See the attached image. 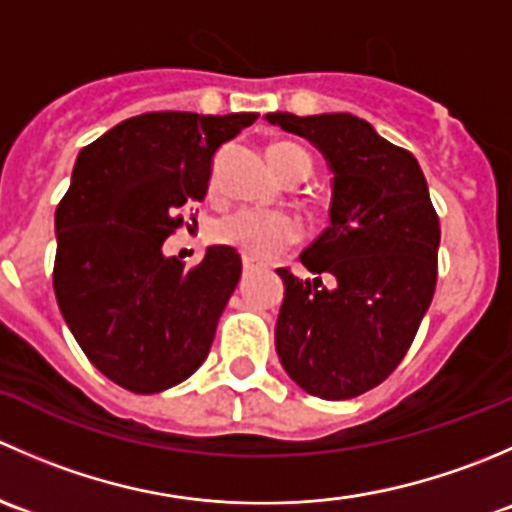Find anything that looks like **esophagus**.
Masks as SVG:
<instances>
[{
    "label": "esophagus",
    "mask_w": 512,
    "mask_h": 512,
    "mask_svg": "<svg viewBox=\"0 0 512 512\" xmlns=\"http://www.w3.org/2000/svg\"><path fill=\"white\" fill-rule=\"evenodd\" d=\"M260 262H255V260H242V270H245V275H250V272H255V270H260Z\"/></svg>",
    "instance_id": "34e87169"
}]
</instances>
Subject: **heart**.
Wrapping results in <instances>:
<instances>
[{"label": "heart", "instance_id": "obj_1", "mask_svg": "<svg viewBox=\"0 0 512 512\" xmlns=\"http://www.w3.org/2000/svg\"><path fill=\"white\" fill-rule=\"evenodd\" d=\"M267 158L280 178H287L297 168L309 175V168H312L307 151L292 143H272ZM210 237L218 245L237 250L247 260H270L287 245L297 242L299 225L285 213L242 208L220 218L210 230Z\"/></svg>", "mask_w": 512, "mask_h": 512}]
</instances>
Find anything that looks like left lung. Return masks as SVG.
<instances>
[{"label":"left lung","mask_w":512,"mask_h":512,"mask_svg":"<svg viewBox=\"0 0 512 512\" xmlns=\"http://www.w3.org/2000/svg\"><path fill=\"white\" fill-rule=\"evenodd\" d=\"M265 118L312 143L332 170L329 227L299 255L317 277L277 270L285 282L277 356L307 394L354 399L379 386L414 342L436 289L438 215L418 160L364 118Z\"/></svg>","instance_id":"8db88e82"}]
</instances>
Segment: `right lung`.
Returning a JSON list of instances; mask_svg holds the SVG:
<instances>
[{"instance_id":"obj_1","label":"right lung","mask_w":512,"mask_h":512,"mask_svg":"<svg viewBox=\"0 0 512 512\" xmlns=\"http://www.w3.org/2000/svg\"><path fill=\"white\" fill-rule=\"evenodd\" d=\"M257 113L133 116L81 148L54 215V292L71 334L103 376L158 394L208 359L242 272L237 250L213 245L185 270L163 252L203 203L213 158Z\"/></svg>"}]
</instances>
